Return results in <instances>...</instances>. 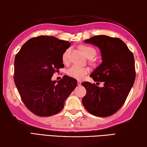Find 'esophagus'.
<instances>
[{
    "label": "esophagus",
    "mask_w": 147,
    "mask_h": 147,
    "mask_svg": "<svg viewBox=\"0 0 147 147\" xmlns=\"http://www.w3.org/2000/svg\"><path fill=\"white\" fill-rule=\"evenodd\" d=\"M81 84H82L81 81L78 80V82H77V84H78V86H81Z\"/></svg>",
    "instance_id": "esophagus-1"
}]
</instances>
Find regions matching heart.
<instances>
[{
  "label": "heart",
  "instance_id": "obj_1",
  "mask_svg": "<svg viewBox=\"0 0 147 147\" xmlns=\"http://www.w3.org/2000/svg\"><path fill=\"white\" fill-rule=\"evenodd\" d=\"M80 48L84 55L88 58H93L96 54V49L92 46L88 45H82L80 47ZM69 53H70V49H68L63 54L62 60L64 63H67L69 62ZM89 69L88 67H81L76 65H73L68 69L67 71V74L72 78L81 80L84 78L89 73Z\"/></svg>",
  "mask_w": 147,
  "mask_h": 147
}]
</instances>
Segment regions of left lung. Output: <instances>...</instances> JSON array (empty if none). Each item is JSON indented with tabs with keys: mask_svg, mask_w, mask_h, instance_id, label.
Here are the masks:
<instances>
[{
	"mask_svg": "<svg viewBox=\"0 0 147 147\" xmlns=\"http://www.w3.org/2000/svg\"><path fill=\"white\" fill-rule=\"evenodd\" d=\"M86 43L95 45L100 50L102 62L90 75L100 88L89 82L82 83L86 89L82 104L87 111L102 117L112 115L123 105L136 79L133 53L117 38L95 36Z\"/></svg>",
	"mask_w": 147,
	"mask_h": 147,
	"instance_id": "obj_1",
	"label": "left lung"
}]
</instances>
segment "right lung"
Masks as SVG:
<instances>
[{
    "label": "right lung",
    "mask_w": 147,
    "mask_h": 147,
    "mask_svg": "<svg viewBox=\"0 0 147 147\" xmlns=\"http://www.w3.org/2000/svg\"><path fill=\"white\" fill-rule=\"evenodd\" d=\"M71 45L53 36H39L27 41L16 54L14 82L26 107L34 114L49 117L59 113L77 85L76 79L52 76L64 65L62 56Z\"/></svg>",
    "instance_id": "add662e5"
}]
</instances>
